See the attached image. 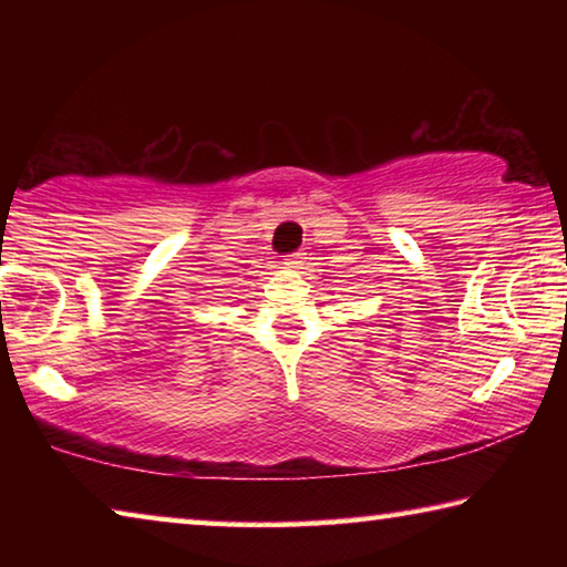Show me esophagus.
Wrapping results in <instances>:
<instances>
[{
    "label": "esophagus",
    "instance_id": "esophagus-1",
    "mask_svg": "<svg viewBox=\"0 0 567 567\" xmlns=\"http://www.w3.org/2000/svg\"><path fill=\"white\" fill-rule=\"evenodd\" d=\"M305 262H307L305 252H295V255H287V257H285V265L292 267V270H302Z\"/></svg>",
    "mask_w": 567,
    "mask_h": 567
}]
</instances>
